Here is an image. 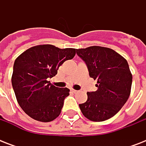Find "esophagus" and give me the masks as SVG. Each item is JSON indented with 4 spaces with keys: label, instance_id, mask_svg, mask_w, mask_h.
I'll use <instances>...</instances> for the list:
<instances>
[{
    "label": "esophagus",
    "instance_id": "1",
    "mask_svg": "<svg viewBox=\"0 0 146 146\" xmlns=\"http://www.w3.org/2000/svg\"><path fill=\"white\" fill-rule=\"evenodd\" d=\"M71 91L73 92V93H76V92H78L77 90H76V89H71Z\"/></svg>",
    "mask_w": 146,
    "mask_h": 146
}]
</instances>
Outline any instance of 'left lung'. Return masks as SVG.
<instances>
[{
	"instance_id": "left-lung-1",
	"label": "left lung",
	"mask_w": 146,
	"mask_h": 146,
	"mask_svg": "<svg viewBox=\"0 0 146 146\" xmlns=\"http://www.w3.org/2000/svg\"><path fill=\"white\" fill-rule=\"evenodd\" d=\"M76 54L86 64L90 77L97 80V91L87 92L86 102L79 104L82 114L96 122L112 117L130 95L133 76L127 60L101 46L76 49Z\"/></svg>"
}]
</instances>
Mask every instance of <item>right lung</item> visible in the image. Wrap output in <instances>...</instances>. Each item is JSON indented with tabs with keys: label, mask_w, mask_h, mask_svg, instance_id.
Here are the masks:
<instances>
[{
	"label": "right lung",
	"mask_w": 146,
	"mask_h": 146,
	"mask_svg": "<svg viewBox=\"0 0 146 146\" xmlns=\"http://www.w3.org/2000/svg\"><path fill=\"white\" fill-rule=\"evenodd\" d=\"M75 54V48L40 44L27 49L15 60L13 89L18 104L30 117L50 122L60 115L70 89L54 86L48 79L54 76L60 66Z\"/></svg>",
	"instance_id": "right-lung-1"
}]
</instances>
